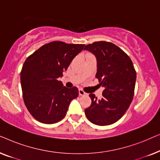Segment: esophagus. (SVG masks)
Segmentation results:
<instances>
[{
	"mask_svg": "<svg viewBox=\"0 0 160 160\" xmlns=\"http://www.w3.org/2000/svg\"><path fill=\"white\" fill-rule=\"evenodd\" d=\"M78 94H79L80 96H82V95H87L88 94H87V92H85L83 90V89H80L79 90H78Z\"/></svg>",
	"mask_w": 160,
	"mask_h": 160,
	"instance_id": "34e87169",
	"label": "esophagus"
}]
</instances>
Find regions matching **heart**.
Listing matches in <instances>:
<instances>
[{"instance_id": "1", "label": "heart", "mask_w": 160, "mask_h": 160, "mask_svg": "<svg viewBox=\"0 0 160 160\" xmlns=\"http://www.w3.org/2000/svg\"><path fill=\"white\" fill-rule=\"evenodd\" d=\"M89 55H90V54H89V55H88V56H89Z\"/></svg>"}]
</instances>
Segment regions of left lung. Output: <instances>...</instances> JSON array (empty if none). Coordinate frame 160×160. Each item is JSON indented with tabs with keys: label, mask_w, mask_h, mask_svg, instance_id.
<instances>
[{
	"label": "left lung",
	"mask_w": 160,
	"mask_h": 160,
	"mask_svg": "<svg viewBox=\"0 0 160 160\" xmlns=\"http://www.w3.org/2000/svg\"><path fill=\"white\" fill-rule=\"evenodd\" d=\"M84 49L95 55V77L105 88L100 99L89 94L92 103L85 109V114L97 125L112 124L121 119L132 102L136 81L135 68L130 57L113 43L96 41Z\"/></svg>",
	"instance_id": "left-lung-1"
}]
</instances>
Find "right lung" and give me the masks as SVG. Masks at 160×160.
Listing matches in <instances>:
<instances>
[{"label":"right lung","mask_w":160,"mask_h":160,"mask_svg":"<svg viewBox=\"0 0 160 160\" xmlns=\"http://www.w3.org/2000/svg\"><path fill=\"white\" fill-rule=\"evenodd\" d=\"M84 44L55 41L46 43L26 59L20 73L24 102L30 114L43 124H54L65 117L77 87L67 88L62 76Z\"/></svg>","instance_id":"obj_1"}]
</instances>
